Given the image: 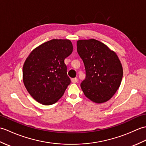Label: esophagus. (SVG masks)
<instances>
[{"instance_id":"obj_1","label":"esophagus","mask_w":146,"mask_h":146,"mask_svg":"<svg viewBox=\"0 0 146 146\" xmlns=\"http://www.w3.org/2000/svg\"><path fill=\"white\" fill-rule=\"evenodd\" d=\"M71 82L73 83H77V82H78V79H77L76 78H72V79H71Z\"/></svg>"}]
</instances>
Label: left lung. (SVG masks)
I'll use <instances>...</instances> for the list:
<instances>
[{
  "mask_svg": "<svg viewBox=\"0 0 146 146\" xmlns=\"http://www.w3.org/2000/svg\"><path fill=\"white\" fill-rule=\"evenodd\" d=\"M77 52L85 68V79L80 85L85 95L97 104L110 100L119 89L123 76L122 64L115 52L94 39L77 41Z\"/></svg>",
  "mask_w": 146,
  "mask_h": 146,
  "instance_id": "1",
  "label": "left lung"
}]
</instances>
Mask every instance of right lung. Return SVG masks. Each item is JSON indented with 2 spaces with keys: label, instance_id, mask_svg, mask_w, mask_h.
<instances>
[{
  "label": "right lung",
  "instance_id": "right-lung-1",
  "mask_svg": "<svg viewBox=\"0 0 146 146\" xmlns=\"http://www.w3.org/2000/svg\"><path fill=\"white\" fill-rule=\"evenodd\" d=\"M68 39H52L35 48L24 64L23 82L27 92L39 103L55 104L63 95L71 80L64 59L71 54Z\"/></svg>",
  "mask_w": 146,
  "mask_h": 146
}]
</instances>
